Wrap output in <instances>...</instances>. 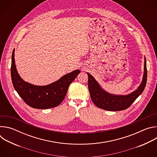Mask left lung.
Segmentation results:
<instances>
[{
	"label": "left lung",
	"instance_id": "1",
	"mask_svg": "<svg viewBox=\"0 0 157 157\" xmlns=\"http://www.w3.org/2000/svg\"><path fill=\"white\" fill-rule=\"evenodd\" d=\"M87 75L88 76L89 91L93 102L97 107L110 111L123 110L129 107L144 90L147 78L146 59L145 58L142 82L137 90L128 95L119 96L109 94L103 90L93 76L88 73Z\"/></svg>",
	"mask_w": 157,
	"mask_h": 157
}]
</instances>
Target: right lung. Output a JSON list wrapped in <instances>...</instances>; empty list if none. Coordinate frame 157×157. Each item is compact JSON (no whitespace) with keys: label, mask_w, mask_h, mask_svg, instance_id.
<instances>
[{"label":"right lung","mask_w":157,"mask_h":157,"mask_svg":"<svg viewBox=\"0 0 157 157\" xmlns=\"http://www.w3.org/2000/svg\"><path fill=\"white\" fill-rule=\"evenodd\" d=\"M14 52L15 49L12 55L11 78L13 87L21 99L35 109H50L59 105L64 99L70 84L80 71L75 70L47 86L33 85L24 81L19 76L15 64Z\"/></svg>","instance_id":"right-lung-1"}]
</instances>
